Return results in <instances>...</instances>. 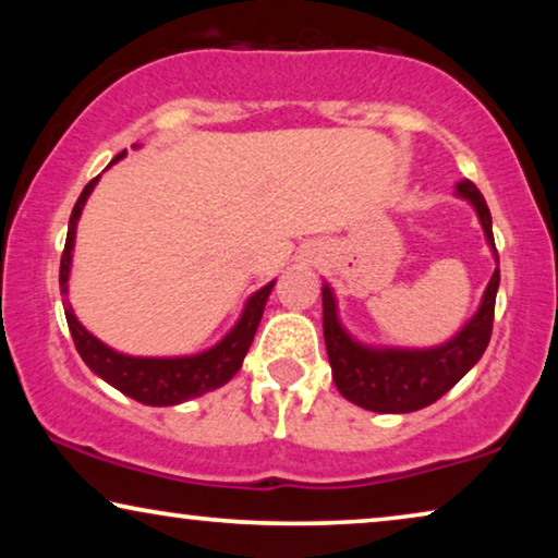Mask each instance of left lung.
<instances>
[{
  "instance_id": "8db88e82",
  "label": "left lung",
  "mask_w": 558,
  "mask_h": 558,
  "mask_svg": "<svg viewBox=\"0 0 558 558\" xmlns=\"http://www.w3.org/2000/svg\"><path fill=\"white\" fill-rule=\"evenodd\" d=\"M457 195L470 201L483 226L487 246L495 251L493 218L480 190L470 180L457 182ZM500 284V269L487 281L483 302L470 323L452 340L437 348H376L363 345L342 327L338 302L330 284H323V332L330 357L332 380L338 391L355 407L378 414H409L441 399L480 357L493 332L495 294Z\"/></svg>"
}]
</instances>
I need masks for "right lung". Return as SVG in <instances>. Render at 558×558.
<instances>
[{"label":"right lung","mask_w":558,"mask_h":558,"mask_svg":"<svg viewBox=\"0 0 558 558\" xmlns=\"http://www.w3.org/2000/svg\"><path fill=\"white\" fill-rule=\"evenodd\" d=\"M124 155L126 149L117 155L113 162H119ZM96 182L98 178H94L86 187H83L78 203H75V208L71 213V220H68V239L63 258H60V292H63V296H68L75 228H78L83 205H86L88 195L94 193ZM274 284H277V281H269V284L248 296L239 323L231 327V332H226L223 340L216 342V345L208 350H203V353L178 357H140L119 353V350L106 345V342L98 340L96 335H90L86 327L78 323V317L73 315L71 302L63 300V307L75 350H78L83 363H86L98 378H104L106 384L117 388V391L126 393L129 399L147 403V407H174V403L197 399V396L208 393L213 388H220L239 373L243 357H246L251 342H254V335L258 330V323H262L266 300H269Z\"/></svg>","instance_id":"1"}]
</instances>
